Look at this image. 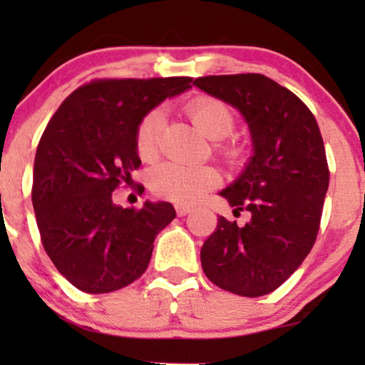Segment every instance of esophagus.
<instances>
[{"instance_id": "34e87169", "label": "esophagus", "mask_w": 365, "mask_h": 365, "mask_svg": "<svg viewBox=\"0 0 365 365\" xmlns=\"http://www.w3.org/2000/svg\"><path fill=\"white\" fill-rule=\"evenodd\" d=\"M192 211V207H189V206H182V204H176V212H178V216L179 217H184V216H187L189 212Z\"/></svg>"}]
</instances>
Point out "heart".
<instances>
[{
  "instance_id": "obj_1",
  "label": "heart",
  "mask_w": 365,
  "mask_h": 365,
  "mask_svg": "<svg viewBox=\"0 0 365 365\" xmlns=\"http://www.w3.org/2000/svg\"><path fill=\"white\" fill-rule=\"evenodd\" d=\"M186 113L194 126L204 136L214 141V151L229 164L241 163L244 148L232 141L231 136L236 128V116L232 109L221 99L199 96L186 106ZM163 113L151 109L144 114L134 131V148L143 161L151 163L159 156L161 146ZM221 173L214 166H181L166 163L158 166L149 176V186L156 196L178 204H194L219 186Z\"/></svg>"
}]
</instances>
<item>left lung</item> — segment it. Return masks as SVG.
<instances>
[{"label": "left lung", "mask_w": 365, "mask_h": 365, "mask_svg": "<svg viewBox=\"0 0 365 365\" xmlns=\"http://www.w3.org/2000/svg\"><path fill=\"white\" fill-rule=\"evenodd\" d=\"M214 98L237 108L251 128L254 156L221 192L234 212L217 217L201 249L202 271L217 287L244 297L276 291L311 252L329 187L326 149L317 121L292 91L264 74H221L194 79Z\"/></svg>", "instance_id": "8db88e82"}]
</instances>
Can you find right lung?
I'll list each match as a JSON object with an SVG mask.
<instances>
[{
	"mask_svg": "<svg viewBox=\"0 0 365 365\" xmlns=\"http://www.w3.org/2000/svg\"><path fill=\"white\" fill-rule=\"evenodd\" d=\"M191 81L93 79L49 119L34 156L33 207L44 251L79 291L106 294L141 277L154 237L176 217L169 202L123 209L111 197L141 164L138 123Z\"/></svg>",
	"mask_w": 365,
	"mask_h": 365,
	"instance_id": "add662e5",
	"label": "right lung"
}]
</instances>
